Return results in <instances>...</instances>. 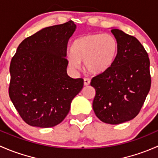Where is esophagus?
<instances>
[{
	"mask_svg": "<svg viewBox=\"0 0 158 158\" xmlns=\"http://www.w3.org/2000/svg\"><path fill=\"white\" fill-rule=\"evenodd\" d=\"M90 83V80L89 78H84V86H87L89 85Z\"/></svg>",
	"mask_w": 158,
	"mask_h": 158,
	"instance_id": "esophagus-1",
	"label": "esophagus"
}]
</instances>
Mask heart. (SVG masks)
Returning <instances> with one entry per match:
<instances>
[{
    "label": "heart",
    "mask_w": 158,
    "mask_h": 158,
    "mask_svg": "<svg viewBox=\"0 0 158 158\" xmlns=\"http://www.w3.org/2000/svg\"><path fill=\"white\" fill-rule=\"evenodd\" d=\"M118 49V41L111 34L91 33L80 36L71 45L68 55V65L78 69L81 61L84 68L93 74H101L114 62Z\"/></svg>",
    "instance_id": "1"
}]
</instances>
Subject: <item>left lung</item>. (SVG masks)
<instances>
[{
  "label": "left lung",
  "instance_id": "obj_1",
  "mask_svg": "<svg viewBox=\"0 0 158 158\" xmlns=\"http://www.w3.org/2000/svg\"><path fill=\"white\" fill-rule=\"evenodd\" d=\"M118 49L114 62L91 80L96 95L93 109L99 119L117 125L129 121L141 110L151 88L150 61L135 37L113 29Z\"/></svg>",
  "mask_w": 158,
  "mask_h": 158
}]
</instances>
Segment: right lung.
Here are the masks:
<instances>
[{
	"instance_id": "1",
	"label": "right lung",
	"mask_w": 158,
	"mask_h": 158,
	"mask_svg": "<svg viewBox=\"0 0 158 158\" xmlns=\"http://www.w3.org/2000/svg\"><path fill=\"white\" fill-rule=\"evenodd\" d=\"M76 30L73 21L45 27L19 45L10 65L9 96L27 124L50 128L69 113L82 78L67 74V46Z\"/></svg>"
}]
</instances>
